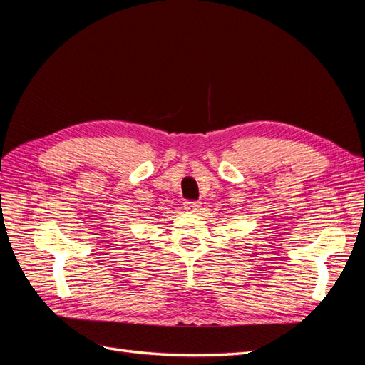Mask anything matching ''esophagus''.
Segmentation results:
<instances>
[{"label":"esophagus","instance_id":"1","mask_svg":"<svg viewBox=\"0 0 365 365\" xmlns=\"http://www.w3.org/2000/svg\"><path fill=\"white\" fill-rule=\"evenodd\" d=\"M184 208L187 210V212L196 213V212H200V210H201V202H197V201H185L184 202Z\"/></svg>","mask_w":365,"mask_h":365}]
</instances>
